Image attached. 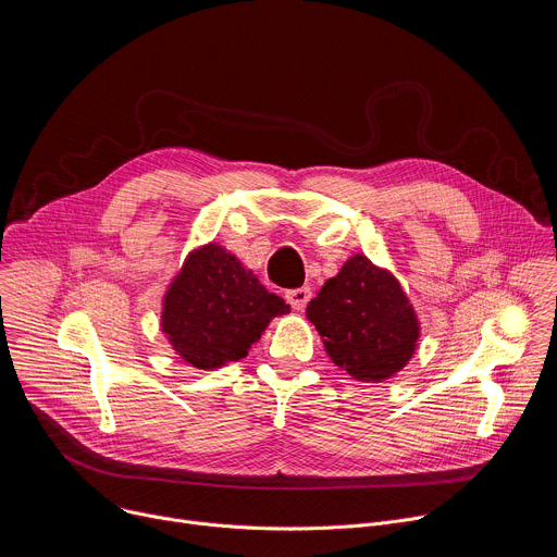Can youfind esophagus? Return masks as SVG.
<instances>
[{
    "label": "esophagus",
    "mask_w": 557,
    "mask_h": 557,
    "mask_svg": "<svg viewBox=\"0 0 557 557\" xmlns=\"http://www.w3.org/2000/svg\"><path fill=\"white\" fill-rule=\"evenodd\" d=\"M286 301L295 308V310H304L308 299H310V288L308 286H301V288H290L286 290Z\"/></svg>",
    "instance_id": "obj_1"
}]
</instances>
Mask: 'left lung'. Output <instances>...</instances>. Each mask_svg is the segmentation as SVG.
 I'll return each instance as SVG.
<instances>
[{
    "instance_id": "8db88e82",
    "label": "left lung",
    "mask_w": 557,
    "mask_h": 557,
    "mask_svg": "<svg viewBox=\"0 0 557 557\" xmlns=\"http://www.w3.org/2000/svg\"><path fill=\"white\" fill-rule=\"evenodd\" d=\"M308 322L335 366L363 383H381L412 359L421 324L387 269L357 253L308 301Z\"/></svg>"
}]
</instances>
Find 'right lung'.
<instances>
[{
  "label": "right lung",
  "mask_w": 557,
  "mask_h": 557,
  "mask_svg": "<svg viewBox=\"0 0 557 557\" xmlns=\"http://www.w3.org/2000/svg\"><path fill=\"white\" fill-rule=\"evenodd\" d=\"M290 306L224 247L194 249L163 295L161 329L181 359L198 370L240 361L273 317Z\"/></svg>",
  "instance_id": "1"
}]
</instances>
